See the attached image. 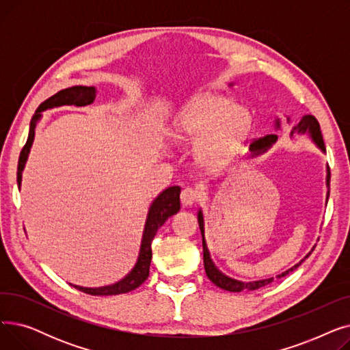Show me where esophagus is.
Returning <instances> with one entry per match:
<instances>
[{
	"instance_id": "esophagus-1",
	"label": "esophagus",
	"mask_w": 350,
	"mask_h": 350,
	"mask_svg": "<svg viewBox=\"0 0 350 350\" xmlns=\"http://www.w3.org/2000/svg\"><path fill=\"white\" fill-rule=\"evenodd\" d=\"M198 198H200V193H198V190H196L193 187H186L180 194L181 204L186 206V207L193 206L194 203H197Z\"/></svg>"
}]
</instances>
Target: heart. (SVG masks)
<instances>
[{
  "instance_id": "heart-1",
  "label": "heart",
  "mask_w": 350,
  "mask_h": 350,
  "mask_svg": "<svg viewBox=\"0 0 350 350\" xmlns=\"http://www.w3.org/2000/svg\"><path fill=\"white\" fill-rule=\"evenodd\" d=\"M178 139L198 142L197 154L210 165H223L243 150L252 131V115L232 99L206 94L190 99L178 112Z\"/></svg>"
}]
</instances>
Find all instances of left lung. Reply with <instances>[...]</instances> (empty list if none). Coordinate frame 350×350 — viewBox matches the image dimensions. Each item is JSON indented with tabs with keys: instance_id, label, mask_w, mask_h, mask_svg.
Listing matches in <instances>:
<instances>
[{
	"instance_id": "8db88e82",
	"label": "left lung",
	"mask_w": 350,
	"mask_h": 350,
	"mask_svg": "<svg viewBox=\"0 0 350 350\" xmlns=\"http://www.w3.org/2000/svg\"><path fill=\"white\" fill-rule=\"evenodd\" d=\"M277 126L280 127V122L277 120ZM305 132H309V135L312 136V139L315 140V143L321 147V149L325 152V143H323V137H322V132H321V126H319V122L318 119L314 116V115H304L301 118V120L298 122V124L292 129L291 131V136H293V133H305ZM278 136L277 135H267L264 137H260V139H255L252 143H251V150L255 152H260V150H265L267 147L272 146V143L277 142ZM329 181H330V172L327 169V177H326V183L329 186ZM327 197H329V191H327ZM198 226H200V230H201V234H203V260H204V269H206V273L208 280L217 285L218 288L221 289H226V291H230V292H241V291H254V289H260L268 284H271L273 281V278H268V280H262V281H255V282H241V281H235L232 278H228L226 277L224 273L219 272L215 265L213 264L211 258H210V252L207 250V245H206V240H204V219H203V214H201V211H198ZM308 256V255H306ZM304 262V261H301ZM297 264L295 267H292L291 269L282 272L281 275H278V278H282L285 277V275H288L289 272L295 271L299 265Z\"/></svg>"
}]
</instances>
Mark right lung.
<instances>
[{
	"mask_svg": "<svg viewBox=\"0 0 350 350\" xmlns=\"http://www.w3.org/2000/svg\"><path fill=\"white\" fill-rule=\"evenodd\" d=\"M96 96V89L92 86H72L68 89H64L58 94H55L49 99H46L44 103L40 105V107L36 109V112L33 113L31 123H29V133L25 146L23 147L20 160H18V170H16V181H18V187L21 189V174L24 170V165L29 153V149L33 142L35 136V126L36 122L41 118V112L46 109L52 107H58L64 105H75V106H85L89 105L95 100ZM180 210V187L173 186L165 189L161 194L157 196V198L153 201V204L150 206L149 214H147L146 219V226H144V232H143V240H142V247H140V254H139V260L135 265V268L131 271V273H127V277H124L122 281L109 285V286H102V288H83L78 285H72L73 288H77L85 293H89V295H95V297H105V295H119V293H126L136 289L140 286L147 277H149V269H150V261H152V241L157 232V230L165 223V219L169 217L174 215Z\"/></svg>",
	"mask_w": 350,
	"mask_h": 350,
	"instance_id": "1",
	"label": "right lung"
}]
</instances>
